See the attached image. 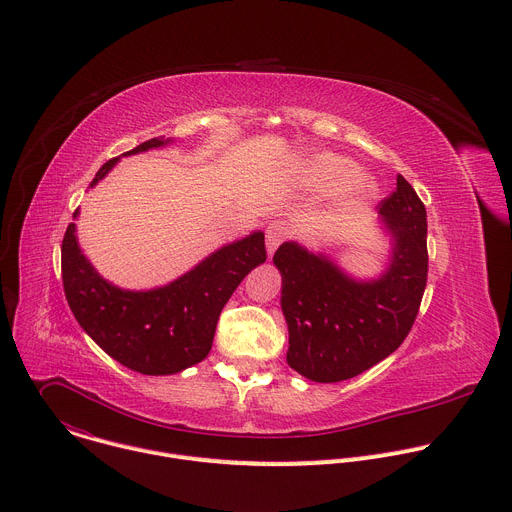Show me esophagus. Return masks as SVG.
<instances>
[{
	"label": "esophagus",
	"mask_w": 512,
	"mask_h": 512,
	"mask_svg": "<svg viewBox=\"0 0 512 512\" xmlns=\"http://www.w3.org/2000/svg\"><path fill=\"white\" fill-rule=\"evenodd\" d=\"M289 235V227L283 223V221H273L267 231H265V237H267V257H271L275 253V249L279 247V243L283 239H287Z\"/></svg>",
	"instance_id": "34e87169"
}]
</instances>
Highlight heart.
I'll use <instances>...</instances> for the list:
<instances>
[{"label":"heart","instance_id":"obj_1","mask_svg":"<svg viewBox=\"0 0 512 512\" xmlns=\"http://www.w3.org/2000/svg\"><path fill=\"white\" fill-rule=\"evenodd\" d=\"M302 182L316 192L338 190L344 202H369L379 192V182L373 174L356 170L354 162L336 154H314L300 166Z\"/></svg>","mask_w":512,"mask_h":512}]
</instances>
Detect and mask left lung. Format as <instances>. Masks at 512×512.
Masks as SVG:
<instances>
[{
  "mask_svg": "<svg viewBox=\"0 0 512 512\" xmlns=\"http://www.w3.org/2000/svg\"><path fill=\"white\" fill-rule=\"evenodd\" d=\"M389 241L385 267L356 277L330 253L285 241L273 255L289 332L287 364L316 383H338L375 367L409 334L427 283V212L399 174L379 204Z\"/></svg>",
  "mask_w": 512,
  "mask_h": 512,
  "instance_id": "obj_1",
  "label": "left lung"
}]
</instances>
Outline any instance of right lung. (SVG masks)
I'll list each match as a JSON object with an SVG mask.
<instances>
[{
	"instance_id": "obj_1",
	"label": "right lung",
	"mask_w": 512,
	"mask_h": 512,
	"mask_svg": "<svg viewBox=\"0 0 512 512\" xmlns=\"http://www.w3.org/2000/svg\"><path fill=\"white\" fill-rule=\"evenodd\" d=\"M174 139L154 137L109 160L93 178L95 188L121 158L160 150ZM79 208L72 221L79 218ZM265 263V235L253 231L218 247L166 285L125 289L105 279L85 255L77 223L62 241V281L81 328L123 367L152 377L182 373L212 348L218 316L251 269Z\"/></svg>"
}]
</instances>
